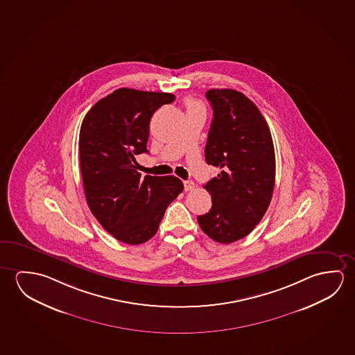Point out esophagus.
<instances>
[{
	"mask_svg": "<svg viewBox=\"0 0 355 355\" xmlns=\"http://www.w3.org/2000/svg\"><path fill=\"white\" fill-rule=\"evenodd\" d=\"M195 187H196V185H195V182H193V181H184V189H185V191H192Z\"/></svg>",
	"mask_w": 355,
	"mask_h": 355,
	"instance_id": "34e87169",
	"label": "esophagus"
}]
</instances>
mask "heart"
<instances>
[{"label":"heart","mask_w":355,"mask_h":355,"mask_svg":"<svg viewBox=\"0 0 355 355\" xmlns=\"http://www.w3.org/2000/svg\"><path fill=\"white\" fill-rule=\"evenodd\" d=\"M186 107H187V111L189 110H196V108H203L202 105L195 98H187L186 100Z\"/></svg>","instance_id":"obj_1"}]
</instances>
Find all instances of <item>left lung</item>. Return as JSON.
<instances>
[{
	"mask_svg": "<svg viewBox=\"0 0 355 355\" xmlns=\"http://www.w3.org/2000/svg\"><path fill=\"white\" fill-rule=\"evenodd\" d=\"M206 97L214 119L205 157L220 173L205 185L212 207L197 222L211 239L230 244L253 231L270 205L275 152L269 125L247 96L214 89Z\"/></svg>",
	"mask_w": 355,
	"mask_h": 355,
	"instance_id": "1",
	"label": "left lung"
}]
</instances>
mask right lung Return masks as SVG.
Masks as SVG:
<instances>
[{
	"label": "right lung",
	"instance_id": "right-lung-1",
	"mask_svg": "<svg viewBox=\"0 0 355 355\" xmlns=\"http://www.w3.org/2000/svg\"><path fill=\"white\" fill-rule=\"evenodd\" d=\"M168 92L119 89L96 102L80 128V169L91 212L119 242L137 245L158 231L184 190L175 176L141 179L135 157L148 153L154 112L174 101Z\"/></svg>",
	"mask_w": 355,
	"mask_h": 355
}]
</instances>
